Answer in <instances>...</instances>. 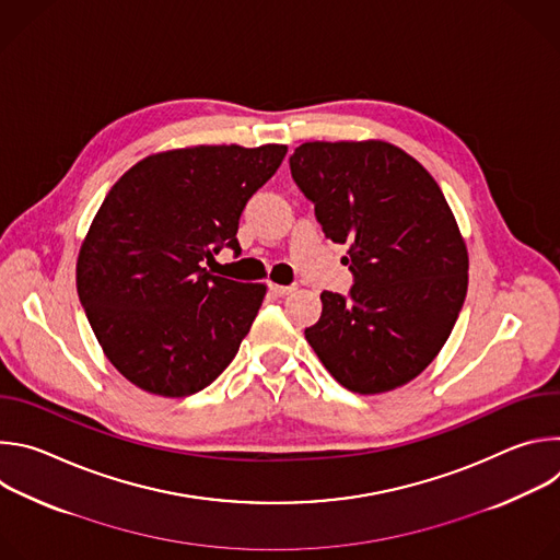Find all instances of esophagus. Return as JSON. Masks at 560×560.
<instances>
[{
    "label": "esophagus",
    "instance_id": "1",
    "mask_svg": "<svg viewBox=\"0 0 560 560\" xmlns=\"http://www.w3.org/2000/svg\"><path fill=\"white\" fill-rule=\"evenodd\" d=\"M270 290H272L277 296H285V294H292V292H294V285H279V283H270Z\"/></svg>",
    "mask_w": 560,
    "mask_h": 560
}]
</instances>
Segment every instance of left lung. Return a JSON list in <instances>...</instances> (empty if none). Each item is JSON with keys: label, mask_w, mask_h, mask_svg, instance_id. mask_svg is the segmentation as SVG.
<instances>
[{"label": "left lung", "mask_w": 560, "mask_h": 560, "mask_svg": "<svg viewBox=\"0 0 560 560\" xmlns=\"http://www.w3.org/2000/svg\"><path fill=\"white\" fill-rule=\"evenodd\" d=\"M290 171L354 275L350 296L322 292L307 343L350 392L406 385L445 346L467 292V248L439 184L378 139L301 143Z\"/></svg>", "instance_id": "left-lung-1"}]
</instances>
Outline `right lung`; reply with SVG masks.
Masks as SVG:
<instances>
[{
    "instance_id": "right-lung-1",
    "label": "right lung",
    "mask_w": 560,
    "mask_h": 560,
    "mask_svg": "<svg viewBox=\"0 0 560 560\" xmlns=\"http://www.w3.org/2000/svg\"><path fill=\"white\" fill-rule=\"evenodd\" d=\"M288 145H195L135 164L100 206L77 257V294L108 361L137 387L182 398L234 359L266 283L214 277L203 261L236 242L248 199Z\"/></svg>"
}]
</instances>
